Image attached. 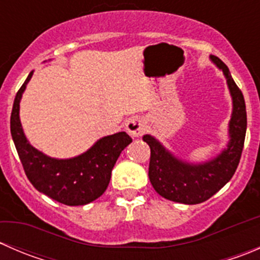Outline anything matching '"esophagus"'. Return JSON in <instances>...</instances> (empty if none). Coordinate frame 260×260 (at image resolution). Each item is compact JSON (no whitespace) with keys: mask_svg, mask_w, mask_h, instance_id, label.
<instances>
[{"mask_svg":"<svg viewBox=\"0 0 260 260\" xmlns=\"http://www.w3.org/2000/svg\"><path fill=\"white\" fill-rule=\"evenodd\" d=\"M125 129L132 137H141L146 132V123L142 118L132 117L125 123Z\"/></svg>","mask_w":260,"mask_h":260,"instance_id":"34e87169","label":"esophagus"}]
</instances>
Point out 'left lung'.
I'll list each match as a JSON object with an SVG mask.
<instances>
[{"label":"left lung","instance_id":"obj_1","mask_svg":"<svg viewBox=\"0 0 260 260\" xmlns=\"http://www.w3.org/2000/svg\"><path fill=\"white\" fill-rule=\"evenodd\" d=\"M210 59L222 70L233 98L229 124L230 142L216 158L201 165H190L172 156L152 136H143L151 148L148 176L157 193L175 203L200 204L224 187L235 174L242 157L246 132V108L242 90L235 84L229 68L217 56Z\"/></svg>","mask_w":260,"mask_h":260}]
</instances>
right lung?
Returning <instances> with one entry per match:
<instances>
[{"instance_id": "add662e5", "label": "right lung", "mask_w": 260, "mask_h": 260, "mask_svg": "<svg viewBox=\"0 0 260 260\" xmlns=\"http://www.w3.org/2000/svg\"><path fill=\"white\" fill-rule=\"evenodd\" d=\"M32 72L18 89L11 112V136L23 171L34 187L64 205L78 206L91 203L104 193L111 181L112 170L132 138L125 132L107 136L80 156L56 159L45 156L26 140L18 111L26 84Z\"/></svg>"}]
</instances>
